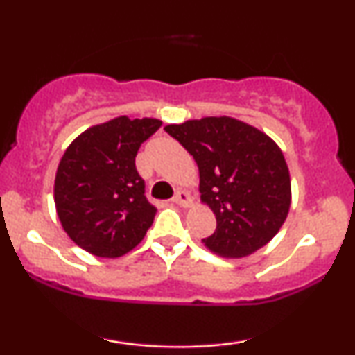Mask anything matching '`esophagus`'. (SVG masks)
Listing matches in <instances>:
<instances>
[{"mask_svg":"<svg viewBox=\"0 0 355 355\" xmlns=\"http://www.w3.org/2000/svg\"><path fill=\"white\" fill-rule=\"evenodd\" d=\"M172 200L177 203V205L185 207V209H187V207L191 205V197L189 193H187V191H177V195H175Z\"/></svg>","mask_w":355,"mask_h":355,"instance_id":"esophagus-1","label":"esophagus"}]
</instances>
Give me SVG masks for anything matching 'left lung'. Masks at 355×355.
<instances>
[{"instance_id": "1", "label": "left lung", "mask_w": 355, "mask_h": 355, "mask_svg": "<svg viewBox=\"0 0 355 355\" xmlns=\"http://www.w3.org/2000/svg\"><path fill=\"white\" fill-rule=\"evenodd\" d=\"M200 173V200L217 229L202 242L225 259H242L279 234L292 200L291 175L280 146L267 133L232 116L166 125Z\"/></svg>"}]
</instances>
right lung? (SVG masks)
Wrapping results in <instances>:
<instances>
[{
	"mask_svg": "<svg viewBox=\"0 0 355 355\" xmlns=\"http://www.w3.org/2000/svg\"><path fill=\"white\" fill-rule=\"evenodd\" d=\"M160 126L157 118L116 116L85 130L61 157L56 214L68 237L88 254H128L152 227L157 209L146 200L135 157Z\"/></svg>",
	"mask_w": 355,
	"mask_h": 355,
	"instance_id": "obj_1",
	"label": "right lung"
}]
</instances>
